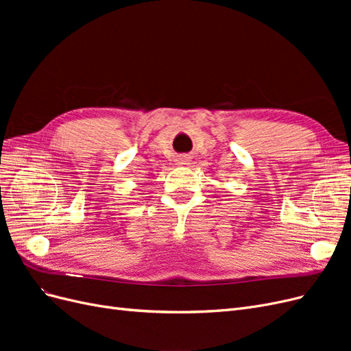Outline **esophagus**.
Instances as JSON below:
<instances>
[{
  "label": "esophagus",
  "instance_id": "34e87169",
  "mask_svg": "<svg viewBox=\"0 0 351 351\" xmlns=\"http://www.w3.org/2000/svg\"><path fill=\"white\" fill-rule=\"evenodd\" d=\"M178 164H180V165H187V164H189V158H187V156L178 158Z\"/></svg>",
  "mask_w": 351,
  "mask_h": 351
}]
</instances>
